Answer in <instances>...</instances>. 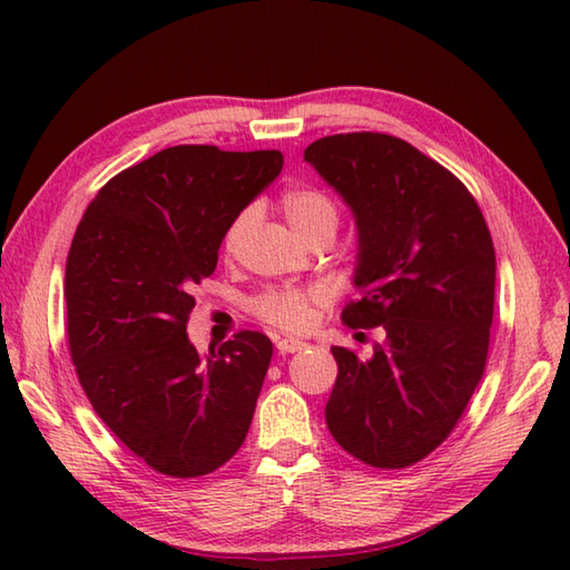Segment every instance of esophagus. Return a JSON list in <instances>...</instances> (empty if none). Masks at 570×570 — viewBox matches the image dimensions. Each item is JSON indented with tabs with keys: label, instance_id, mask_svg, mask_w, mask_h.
Here are the masks:
<instances>
[{
	"label": "esophagus",
	"instance_id": "1",
	"mask_svg": "<svg viewBox=\"0 0 570 570\" xmlns=\"http://www.w3.org/2000/svg\"><path fill=\"white\" fill-rule=\"evenodd\" d=\"M308 343H304V341H298V337H278L276 341V350L282 355H292V353H301V350H304Z\"/></svg>",
	"mask_w": 570,
	"mask_h": 570
}]
</instances>
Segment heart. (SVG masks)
Instances as JSON below:
<instances>
[{"mask_svg": "<svg viewBox=\"0 0 570 570\" xmlns=\"http://www.w3.org/2000/svg\"><path fill=\"white\" fill-rule=\"evenodd\" d=\"M282 213L301 237L318 227H333L337 225V208L335 203L325 196L323 190L313 186H292L282 193ZM254 223H257V213L254 208H245L235 215V220L229 223L227 233L223 237V247L227 252H235L245 237L252 233ZM321 288H296V286H284V288H272L264 296L257 298L259 316L269 321L284 331H304L313 323L316 316V304L323 301Z\"/></svg>", "mask_w": 570, "mask_h": 570, "instance_id": "1", "label": "heart"}]
</instances>
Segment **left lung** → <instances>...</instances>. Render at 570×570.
Masks as SVG:
<instances>
[{
  "label": "left lung",
  "mask_w": 570,
  "mask_h": 570,
  "mask_svg": "<svg viewBox=\"0 0 570 570\" xmlns=\"http://www.w3.org/2000/svg\"><path fill=\"white\" fill-rule=\"evenodd\" d=\"M304 161L357 229L362 298L343 321L384 331L367 360L331 347L337 380L325 423L362 463L414 465L448 439L485 370L498 269L490 229L468 188L404 139L323 137Z\"/></svg>",
  "instance_id": "8db88e82"
}]
</instances>
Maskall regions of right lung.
<instances>
[{
    "mask_svg": "<svg viewBox=\"0 0 570 570\" xmlns=\"http://www.w3.org/2000/svg\"><path fill=\"white\" fill-rule=\"evenodd\" d=\"M282 166V151L164 149L107 180L72 237V365L107 429L164 475H208L245 443L272 341L242 331L200 355L186 321L229 223Z\"/></svg>",
    "mask_w": 570,
    "mask_h": 570,
    "instance_id": "1",
    "label": "right lung"
}]
</instances>
